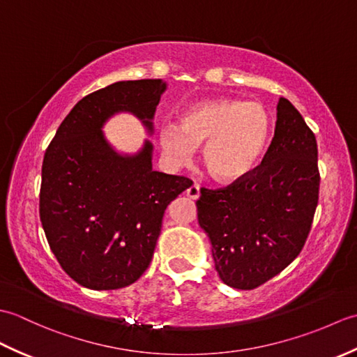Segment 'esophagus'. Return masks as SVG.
Here are the masks:
<instances>
[{"instance_id": "1", "label": "esophagus", "mask_w": 357, "mask_h": 357, "mask_svg": "<svg viewBox=\"0 0 357 357\" xmlns=\"http://www.w3.org/2000/svg\"><path fill=\"white\" fill-rule=\"evenodd\" d=\"M185 193H187V196L190 199H198L199 196H201V185L198 183H195V184H192L190 187L187 188Z\"/></svg>"}]
</instances>
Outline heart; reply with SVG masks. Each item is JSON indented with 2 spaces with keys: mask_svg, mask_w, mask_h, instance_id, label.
<instances>
[{
  "mask_svg": "<svg viewBox=\"0 0 357 357\" xmlns=\"http://www.w3.org/2000/svg\"><path fill=\"white\" fill-rule=\"evenodd\" d=\"M271 121L259 102L213 100L192 105L179 124L162 123L158 138L173 165L192 161L204 144V162L219 181H234L253 169L268 142Z\"/></svg>",
  "mask_w": 357,
  "mask_h": 357,
  "instance_id": "b5f03b06",
  "label": "heart"
}]
</instances>
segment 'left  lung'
Here are the masks:
<instances>
[{"label": "left lung", "mask_w": 357, "mask_h": 357, "mask_svg": "<svg viewBox=\"0 0 357 357\" xmlns=\"http://www.w3.org/2000/svg\"><path fill=\"white\" fill-rule=\"evenodd\" d=\"M319 184L316 136L280 98L261 164L230 185L201 192L196 202L224 284L253 290L296 259L312 230Z\"/></svg>", "instance_id": "1"}]
</instances>
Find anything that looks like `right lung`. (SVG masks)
Masks as SVG:
<instances>
[{
	"instance_id": "1",
	"label": "right lung",
	"mask_w": 357,
	"mask_h": 357,
	"mask_svg": "<svg viewBox=\"0 0 357 357\" xmlns=\"http://www.w3.org/2000/svg\"><path fill=\"white\" fill-rule=\"evenodd\" d=\"M165 90L161 79L119 81L82 98L45 150L40 219L52 253L73 280L118 290L138 280L153 257L169 204L192 185L151 169V144L121 156L101 127L132 112L151 130Z\"/></svg>"
}]
</instances>
